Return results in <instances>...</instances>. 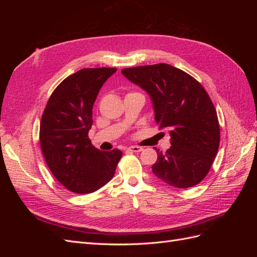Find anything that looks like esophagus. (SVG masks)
<instances>
[{
  "label": "esophagus",
  "instance_id": "esophagus-1",
  "mask_svg": "<svg viewBox=\"0 0 257 257\" xmlns=\"http://www.w3.org/2000/svg\"><path fill=\"white\" fill-rule=\"evenodd\" d=\"M128 150L130 151H133V152H141V151H143L144 149L142 147H138V146H132V147H130L128 148Z\"/></svg>",
  "mask_w": 257,
  "mask_h": 257
}]
</instances>
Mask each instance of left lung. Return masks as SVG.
<instances>
[{"mask_svg":"<svg viewBox=\"0 0 257 257\" xmlns=\"http://www.w3.org/2000/svg\"><path fill=\"white\" fill-rule=\"evenodd\" d=\"M123 76L150 95L155 121L167 128L172 147L158 152L153 174L175 188L198 184L220 146V124L208 93L195 78L169 64L124 68Z\"/></svg>","mask_w":257,"mask_h":257,"instance_id":"left-lung-1","label":"left lung"}]
</instances>
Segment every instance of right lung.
<instances>
[{
    "label": "right lung",
    "instance_id": "add662e5",
    "mask_svg": "<svg viewBox=\"0 0 257 257\" xmlns=\"http://www.w3.org/2000/svg\"><path fill=\"white\" fill-rule=\"evenodd\" d=\"M116 68H83L52 92L42 115L40 143L57 180L78 194L95 192L109 182L122 151L96 149L89 139L92 109L99 89Z\"/></svg>",
    "mask_w": 257,
    "mask_h": 257
}]
</instances>
